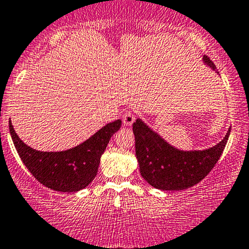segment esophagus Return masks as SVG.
<instances>
[{"label":"esophagus","mask_w":249,"mask_h":249,"mask_svg":"<svg viewBox=\"0 0 249 249\" xmlns=\"http://www.w3.org/2000/svg\"><path fill=\"white\" fill-rule=\"evenodd\" d=\"M134 121H135V115L133 112L127 111L123 115V123H124L125 126H131V125L134 123Z\"/></svg>","instance_id":"34e87169"}]
</instances>
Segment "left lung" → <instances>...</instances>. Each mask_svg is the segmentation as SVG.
Returning a JSON list of instances; mask_svg holds the SVG:
<instances>
[{"label":"left lung","mask_w":249,"mask_h":249,"mask_svg":"<svg viewBox=\"0 0 249 249\" xmlns=\"http://www.w3.org/2000/svg\"><path fill=\"white\" fill-rule=\"evenodd\" d=\"M204 65L218 73L209 57L203 56ZM207 149L182 150L172 146L157 132L138 118L133 124L135 155L140 174L148 184L162 191H180L194 186L202 180L218 162L230 137Z\"/></svg>","instance_id":"obj_1"}]
</instances>
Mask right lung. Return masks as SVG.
Listing matches in <instances>:
<instances>
[{"mask_svg":"<svg viewBox=\"0 0 249 249\" xmlns=\"http://www.w3.org/2000/svg\"><path fill=\"white\" fill-rule=\"evenodd\" d=\"M121 124V119L108 123L84 142L62 152H40L27 146L16 133L11 121L9 130L21 161L37 181L57 192H78L95 178L102 154Z\"/></svg>","mask_w":249,"mask_h":249,"instance_id":"1","label":"right lung"}]
</instances>
